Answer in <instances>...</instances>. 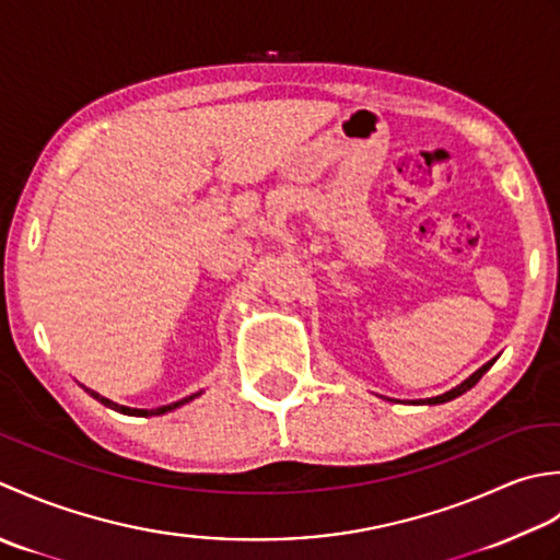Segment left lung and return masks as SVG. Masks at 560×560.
<instances>
[{
    "label": "left lung",
    "mask_w": 560,
    "mask_h": 560,
    "mask_svg": "<svg viewBox=\"0 0 560 560\" xmlns=\"http://www.w3.org/2000/svg\"><path fill=\"white\" fill-rule=\"evenodd\" d=\"M493 362H495V358L493 360H488L483 368H478L471 376H466V380L462 382V384H456L454 389H450V392H444V394H440V396H432V398H425V401H413V404H428V406H435V404H444V401H452V398H456V396H462V394H466L471 389V386L481 380V376L493 368Z\"/></svg>",
    "instance_id": "8db88e82"
}]
</instances>
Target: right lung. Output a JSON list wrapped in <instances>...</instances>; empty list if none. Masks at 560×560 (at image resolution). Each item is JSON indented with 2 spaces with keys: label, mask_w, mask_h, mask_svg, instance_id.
I'll list each match as a JSON object with an SVG mask.
<instances>
[{
  "label": "right lung",
  "mask_w": 560,
  "mask_h": 560,
  "mask_svg": "<svg viewBox=\"0 0 560 560\" xmlns=\"http://www.w3.org/2000/svg\"><path fill=\"white\" fill-rule=\"evenodd\" d=\"M82 386H84V384H82ZM84 392L94 396L96 401H101L104 406H108V408H113V410H118V413H125V416H142V418H150V416H164V413H168V410H176V408H180L184 404L192 401V398H198V396L202 394V392H198V394H192V396L180 398V401H176V404L159 406V408H130V406H120V404H116V401H110V398L101 396V394H98V392H94V389H86V386H84Z\"/></svg>",
  "instance_id": "obj_1"
}]
</instances>
